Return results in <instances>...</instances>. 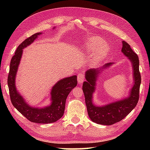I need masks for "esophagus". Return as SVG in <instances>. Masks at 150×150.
<instances>
[{
  "instance_id": "1",
  "label": "esophagus",
  "mask_w": 150,
  "mask_h": 150,
  "mask_svg": "<svg viewBox=\"0 0 150 150\" xmlns=\"http://www.w3.org/2000/svg\"><path fill=\"white\" fill-rule=\"evenodd\" d=\"M84 80V75L83 73H79L77 75V81L79 84H82Z\"/></svg>"
}]
</instances>
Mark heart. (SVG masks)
I'll list each match as a JSON object with an SVG mask.
<instances>
[{"mask_svg":"<svg viewBox=\"0 0 150 150\" xmlns=\"http://www.w3.org/2000/svg\"><path fill=\"white\" fill-rule=\"evenodd\" d=\"M86 52L89 54H93V61L98 62L105 59L109 52L110 47L108 44L104 42L102 38L98 36H93L88 38L84 42Z\"/></svg>","mask_w":150,"mask_h":150,"instance_id":"b5f03b06","label":"heart"}]
</instances>
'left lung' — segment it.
I'll return each instance as SVG.
<instances>
[{
	"label": "left lung",
	"instance_id": "1",
	"mask_svg": "<svg viewBox=\"0 0 150 150\" xmlns=\"http://www.w3.org/2000/svg\"><path fill=\"white\" fill-rule=\"evenodd\" d=\"M121 52L130 60L133 70V85L130 89L128 97L123 98L121 100L112 102L110 104L97 106L93 103V97L96 90L97 80L98 75L104 71V69L109 68L112 66L113 63L105 64L101 68L90 69L85 73L86 81L83 82L82 90L84 94L88 115L93 122L98 124L109 126L119 122L134 109L138 103L140 85L141 83L139 57L125 41H122Z\"/></svg>",
	"mask_w": 150,
	"mask_h": 150
}]
</instances>
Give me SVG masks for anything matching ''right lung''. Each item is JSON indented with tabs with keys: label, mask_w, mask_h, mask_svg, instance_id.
I'll use <instances>...</instances> for the list:
<instances>
[{
	"label": "right lung",
	"mask_w": 150,
	"mask_h": 150,
	"mask_svg": "<svg viewBox=\"0 0 150 150\" xmlns=\"http://www.w3.org/2000/svg\"><path fill=\"white\" fill-rule=\"evenodd\" d=\"M53 28H55L54 27ZM42 33H36L28 37L18 46L13 56L9 67L8 85L9 96L13 106L27 119L35 123L49 124L55 122L62 117L65 110L67 97L77 84V76L60 79L53 86L50 91V104L42 108L33 107L27 103L15 86V79L23 49L32 44Z\"/></svg>",
	"instance_id": "add662e5"
}]
</instances>
